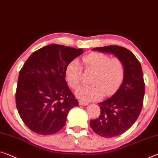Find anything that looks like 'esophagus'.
Instances as JSON below:
<instances>
[{
    "instance_id": "esophagus-1",
    "label": "esophagus",
    "mask_w": 158,
    "mask_h": 158,
    "mask_svg": "<svg viewBox=\"0 0 158 158\" xmlns=\"http://www.w3.org/2000/svg\"><path fill=\"white\" fill-rule=\"evenodd\" d=\"M79 104L81 106H86L88 104V103L85 102H84V101H79Z\"/></svg>"
}]
</instances>
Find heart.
<instances>
[{"instance_id":"b5f03b06","label":"heart","mask_w":158,"mask_h":158,"mask_svg":"<svg viewBox=\"0 0 158 158\" xmlns=\"http://www.w3.org/2000/svg\"><path fill=\"white\" fill-rule=\"evenodd\" d=\"M82 64L87 69L95 71L92 79L93 85H82L77 89L76 94L83 100H98L110 96L116 92L123 81L125 73L123 63L118 58L111 59L102 53H92L82 59ZM68 82L73 88H76L81 82L82 66L78 60L70 62L65 69Z\"/></svg>"}]
</instances>
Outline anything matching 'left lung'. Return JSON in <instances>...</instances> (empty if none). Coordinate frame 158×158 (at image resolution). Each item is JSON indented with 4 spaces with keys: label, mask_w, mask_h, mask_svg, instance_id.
<instances>
[{
    "label": "left lung",
    "mask_w": 158,
    "mask_h": 158,
    "mask_svg": "<svg viewBox=\"0 0 158 158\" xmlns=\"http://www.w3.org/2000/svg\"><path fill=\"white\" fill-rule=\"evenodd\" d=\"M92 50L113 54L124 65V77L119 88L111 98L99 103L100 115L89 123L100 136H118L132 127L142 110L145 83L141 65L135 55L124 47L112 45Z\"/></svg>",
    "instance_id": "8db88e82"
}]
</instances>
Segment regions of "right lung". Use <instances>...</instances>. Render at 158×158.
Wrapping results in <instances>:
<instances>
[{"instance_id": "1", "label": "right lung", "mask_w": 158, "mask_h": 158, "mask_svg": "<svg viewBox=\"0 0 158 158\" xmlns=\"http://www.w3.org/2000/svg\"><path fill=\"white\" fill-rule=\"evenodd\" d=\"M82 48L50 44L31 54L19 73L16 106L25 124L40 135L59 132L79 105L65 81V69Z\"/></svg>"}]
</instances>
